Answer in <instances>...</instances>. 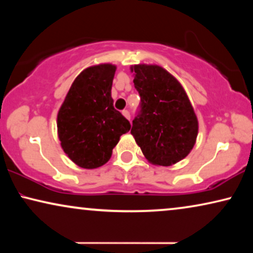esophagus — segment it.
<instances>
[{
    "label": "esophagus",
    "instance_id": "esophagus-1",
    "mask_svg": "<svg viewBox=\"0 0 253 253\" xmlns=\"http://www.w3.org/2000/svg\"><path fill=\"white\" fill-rule=\"evenodd\" d=\"M122 114H123V116L126 117V119H127V120H130V113L127 112V110H123L122 112Z\"/></svg>",
    "mask_w": 253,
    "mask_h": 253
}]
</instances>
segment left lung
Masks as SVG:
<instances>
[{"label": "left lung", "instance_id": "8db88e82", "mask_svg": "<svg viewBox=\"0 0 253 253\" xmlns=\"http://www.w3.org/2000/svg\"><path fill=\"white\" fill-rule=\"evenodd\" d=\"M130 70L141 101L131 134L150 164L175 165L191 152L198 136V120L188 94L160 65L134 64Z\"/></svg>", "mask_w": 253, "mask_h": 253}]
</instances>
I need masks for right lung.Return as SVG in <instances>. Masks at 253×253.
Instances as JSON below:
<instances>
[{
  "mask_svg": "<svg viewBox=\"0 0 253 253\" xmlns=\"http://www.w3.org/2000/svg\"><path fill=\"white\" fill-rule=\"evenodd\" d=\"M116 65L86 68L72 83L57 114V134L69 159L85 169L108 162L130 122L114 108L112 85Z\"/></svg>",
  "mask_w": 253,
  "mask_h": 253,
  "instance_id": "add662e5",
  "label": "right lung"
}]
</instances>
